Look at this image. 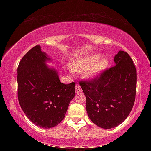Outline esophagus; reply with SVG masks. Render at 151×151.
I'll return each instance as SVG.
<instances>
[{
  "instance_id": "esophagus-1",
  "label": "esophagus",
  "mask_w": 151,
  "mask_h": 151,
  "mask_svg": "<svg viewBox=\"0 0 151 151\" xmlns=\"http://www.w3.org/2000/svg\"><path fill=\"white\" fill-rule=\"evenodd\" d=\"M75 91H76V93H81V91H82V89H81V86L79 85V84H76L75 86Z\"/></svg>"
}]
</instances>
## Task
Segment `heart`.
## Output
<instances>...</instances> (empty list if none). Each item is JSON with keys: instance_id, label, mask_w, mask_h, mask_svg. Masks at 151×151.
<instances>
[{"instance_id": "b5f03b06", "label": "heart", "mask_w": 151, "mask_h": 151, "mask_svg": "<svg viewBox=\"0 0 151 151\" xmlns=\"http://www.w3.org/2000/svg\"><path fill=\"white\" fill-rule=\"evenodd\" d=\"M101 58L99 55H93L81 60H74L71 63L70 67L77 72L86 71L90 77H95L101 74L109 65V60L106 58Z\"/></svg>"}]
</instances>
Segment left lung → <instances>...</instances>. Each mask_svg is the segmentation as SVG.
Listing matches in <instances>:
<instances>
[{
    "instance_id": "1",
    "label": "left lung",
    "mask_w": 151,
    "mask_h": 151,
    "mask_svg": "<svg viewBox=\"0 0 151 151\" xmlns=\"http://www.w3.org/2000/svg\"><path fill=\"white\" fill-rule=\"evenodd\" d=\"M116 65L89 80L79 81L86 112L93 124L109 129L121 124L132 110L136 93V69L127 52L119 51Z\"/></svg>"
}]
</instances>
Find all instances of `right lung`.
I'll return each mask as SVG.
<instances>
[{
	"label": "right lung",
	"instance_id": "obj_1",
	"mask_svg": "<svg viewBox=\"0 0 151 151\" xmlns=\"http://www.w3.org/2000/svg\"><path fill=\"white\" fill-rule=\"evenodd\" d=\"M50 60L36 45L29 50L18 67V98L20 107L33 124L50 129L65 116L75 96V83L62 84L57 71L45 63Z\"/></svg>",
	"mask_w": 151,
	"mask_h": 151
}]
</instances>
